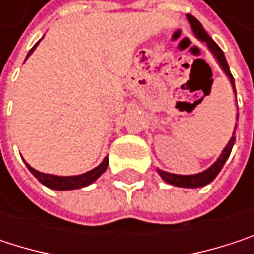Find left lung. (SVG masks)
I'll list each match as a JSON object with an SVG mask.
<instances>
[{"instance_id":"obj_1","label":"left lung","mask_w":254,"mask_h":254,"mask_svg":"<svg viewBox=\"0 0 254 254\" xmlns=\"http://www.w3.org/2000/svg\"><path fill=\"white\" fill-rule=\"evenodd\" d=\"M187 19H188L191 27H192V32L195 33V36H197L198 39L204 41V42L207 44V47L210 48V51L215 54V57L218 59L221 67L224 69V72L229 76V80H231V83H232V88H234V91H235L234 77H232L231 72H229L228 63H227V59H225V56H224V51H222V50L219 48V45L207 35V32L204 30V27L201 26V23H200L194 16L187 14ZM234 142H235V130H234V133H232V138L229 139L228 145L225 147V150L222 151V154H221L219 159L216 160V163H215L213 166H210L207 171L201 172V174H197V175H174V174H169V172H165V171H160V169H159V174H160V177L163 178L166 182H169V184H172V185H177V187H187V188L203 187V185L212 182V181L216 178V175L221 172V169L224 168L227 159H228L229 154H231V150H232Z\"/></svg>"}]
</instances>
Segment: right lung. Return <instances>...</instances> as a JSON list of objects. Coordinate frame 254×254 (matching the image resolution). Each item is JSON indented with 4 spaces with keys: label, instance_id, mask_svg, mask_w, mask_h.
I'll list each match as a JSON object with an SVG mask.
<instances>
[{
    "label": "right lung",
    "instance_id": "obj_1",
    "mask_svg": "<svg viewBox=\"0 0 254 254\" xmlns=\"http://www.w3.org/2000/svg\"><path fill=\"white\" fill-rule=\"evenodd\" d=\"M39 44V41L32 47V50L27 53V57L32 54V51L36 48V45ZM26 57V59H27ZM26 166L29 168V171L35 175V178H38V181L44 185H47L48 188H53V190H75V188H82V187H86L89 184H92L97 178L100 177L109 166V159L106 157L103 160V163L100 166H97L95 169L86 172V174H82V175H76V177H56V175H48V174H41L38 171H35L33 168H30L27 163Z\"/></svg>",
    "mask_w": 254,
    "mask_h": 254
}]
</instances>
